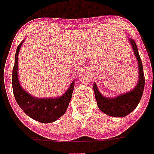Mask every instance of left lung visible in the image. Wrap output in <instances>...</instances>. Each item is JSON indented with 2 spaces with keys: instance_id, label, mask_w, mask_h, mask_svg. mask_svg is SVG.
<instances>
[{
  "instance_id": "1",
  "label": "left lung",
  "mask_w": 154,
  "mask_h": 154,
  "mask_svg": "<svg viewBox=\"0 0 154 154\" xmlns=\"http://www.w3.org/2000/svg\"><path fill=\"white\" fill-rule=\"evenodd\" d=\"M129 40L132 45L134 54L138 61L139 81L136 88L131 92L118 96L115 98H107L103 97L99 92L96 84L93 85L95 97L97 102L98 107L101 111L109 116L124 117L130 114L138 106L144 92V75L141 59L139 55L138 48L136 42L131 39H129Z\"/></svg>"
}]
</instances>
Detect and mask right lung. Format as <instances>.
<instances>
[{
    "instance_id": "add662e5",
    "label": "right lung",
    "mask_w": 154,
    "mask_h": 154,
    "mask_svg": "<svg viewBox=\"0 0 154 154\" xmlns=\"http://www.w3.org/2000/svg\"><path fill=\"white\" fill-rule=\"evenodd\" d=\"M23 42L19 44L15 54V62L13 68L12 85L14 97L24 113L33 119L42 123L56 121L66 111L71 100L74 82L66 92L58 98H35L28 94L20 86L18 78V55Z\"/></svg>"
}]
</instances>
